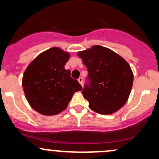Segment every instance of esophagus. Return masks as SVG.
<instances>
[{
  "instance_id": "34e87169",
  "label": "esophagus",
  "mask_w": 159,
  "mask_h": 159,
  "mask_svg": "<svg viewBox=\"0 0 159 159\" xmlns=\"http://www.w3.org/2000/svg\"><path fill=\"white\" fill-rule=\"evenodd\" d=\"M78 82H79L80 84H81V85H82V84H83V78H81V77H80V78H78Z\"/></svg>"
}]
</instances>
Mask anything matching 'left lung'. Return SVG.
Here are the masks:
<instances>
[{
	"instance_id": "left-lung-1",
	"label": "left lung",
	"mask_w": 159,
	"mask_h": 159,
	"mask_svg": "<svg viewBox=\"0 0 159 159\" xmlns=\"http://www.w3.org/2000/svg\"><path fill=\"white\" fill-rule=\"evenodd\" d=\"M78 56L87 67L82 94L91 109L102 115L119 110L127 102L133 84V73L128 62L99 45L81 51Z\"/></svg>"
}]
</instances>
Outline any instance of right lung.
I'll list each match as a JSON object with an SVG mask.
<instances>
[{"instance_id": "1", "label": "right lung", "mask_w": 159, "mask_h": 159, "mask_svg": "<svg viewBox=\"0 0 159 159\" xmlns=\"http://www.w3.org/2000/svg\"><path fill=\"white\" fill-rule=\"evenodd\" d=\"M69 54L57 48L41 53L25 70L22 85L30 105L44 115H54L68 106L74 93L82 89L65 65Z\"/></svg>"}]
</instances>
